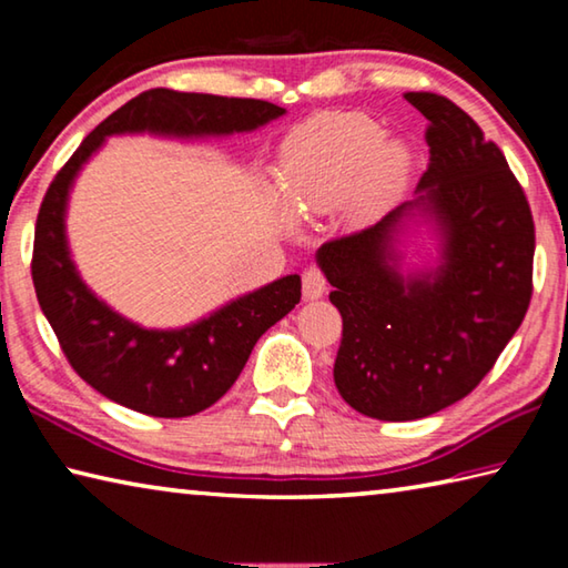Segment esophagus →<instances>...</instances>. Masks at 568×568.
I'll return each mask as SVG.
<instances>
[{
    "instance_id": "esophagus-1",
    "label": "esophagus",
    "mask_w": 568,
    "mask_h": 568,
    "mask_svg": "<svg viewBox=\"0 0 568 568\" xmlns=\"http://www.w3.org/2000/svg\"><path fill=\"white\" fill-rule=\"evenodd\" d=\"M325 285H328V281H325V275L318 265H311L303 273V297L305 301H318V297H323Z\"/></svg>"
}]
</instances>
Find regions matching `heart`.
I'll return each mask as SVG.
<instances>
[{"instance_id":"1","label":"heart","mask_w":568,"mask_h":568,"mask_svg":"<svg viewBox=\"0 0 568 568\" xmlns=\"http://www.w3.org/2000/svg\"><path fill=\"white\" fill-rule=\"evenodd\" d=\"M413 158L400 140L363 112H325L287 134L277 152V182L297 217L341 205L351 225H371L398 203Z\"/></svg>"}]
</instances>
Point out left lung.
<instances>
[{"instance_id": "left-lung-1", "label": "left lung", "mask_w": 568, "mask_h": 568, "mask_svg": "<svg viewBox=\"0 0 568 568\" xmlns=\"http://www.w3.org/2000/svg\"><path fill=\"white\" fill-rule=\"evenodd\" d=\"M428 120L418 195L318 250L343 338L335 388L363 416L416 420L466 398L521 325L534 291V217L504 152L434 92L403 94ZM416 212L442 235L434 272L397 271V233Z\"/></svg>"}]
</instances>
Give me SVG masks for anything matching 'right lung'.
<instances>
[{"label": "right lung", "mask_w": 568, "mask_h": 568, "mask_svg": "<svg viewBox=\"0 0 568 568\" xmlns=\"http://www.w3.org/2000/svg\"><path fill=\"white\" fill-rule=\"evenodd\" d=\"M285 114L265 100L148 90L100 122L57 172L34 227L32 281L72 368L104 398L145 416L185 418L213 406L237 381L257 338L301 303V275H285L180 331H148L102 303L70 257L64 210L70 187L104 138L250 132Z\"/></svg>", "instance_id": "right-lung-1"}]
</instances>
